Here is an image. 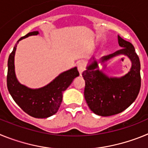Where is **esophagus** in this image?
<instances>
[{
    "label": "esophagus",
    "instance_id": "34e87169",
    "mask_svg": "<svg viewBox=\"0 0 148 148\" xmlns=\"http://www.w3.org/2000/svg\"><path fill=\"white\" fill-rule=\"evenodd\" d=\"M77 67H78V70L79 73L82 75V73H83L84 70H85V66H84V64L82 61H80L77 64Z\"/></svg>",
    "mask_w": 148,
    "mask_h": 148
}]
</instances>
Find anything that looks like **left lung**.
<instances>
[{
	"label": "left lung",
	"instance_id": "obj_1",
	"mask_svg": "<svg viewBox=\"0 0 148 148\" xmlns=\"http://www.w3.org/2000/svg\"><path fill=\"white\" fill-rule=\"evenodd\" d=\"M121 47L113 54L102 57V63L119 55H125L132 62L131 69L125 76L111 78L98 69L94 60L82 73L85 81L84 98L90 109L95 114L110 116L118 114L136 100L141 87L140 61L131 43L118 35Z\"/></svg>",
	"mask_w": 148,
	"mask_h": 148
}]
</instances>
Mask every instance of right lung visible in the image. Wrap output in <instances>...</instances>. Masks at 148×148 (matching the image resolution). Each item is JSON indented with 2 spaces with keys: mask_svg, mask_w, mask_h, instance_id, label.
I'll use <instances>...</instances> for the list:
<instances>
[{
  "mask_svg": "<svg viewBox=\"0 0 148 148\" xmlns=\"http://www.w3.org/2000/svg\"><path fill=\"white\" fill-rule=\"evenodd\" d=\"M38 34V31L29 32L17 41L8 59L7 88L10 95L25 113L34 118H48L57 113L62 101L63 92L71 84L74 78L79 75L77 67L61 73L52 82L41 88L30 89L17 80L15 73V50L22 39Z\"/></svg>",
  "mask_w": 148,
  "mask_h": 148,
  "instance_id": "1",
  "label": "right lung"
}]
</instances>
